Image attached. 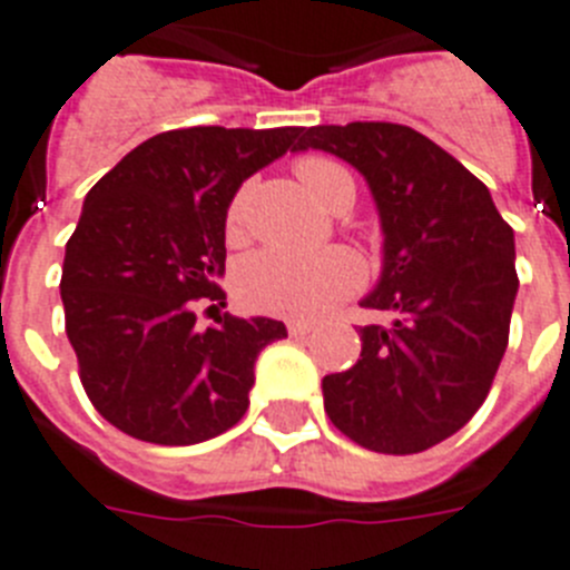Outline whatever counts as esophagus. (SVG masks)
<instances>
[{"label": "esophagus", "instance_id": "obj_1", "mask_svg": "<svg viewBox=\"0 0 570 570\" xmlns=\"http://www.w3.org/2000/svg\"><path fill=\"white\" fill-rule=\"evenodd\" d=\"M314 332V325L305 323V320H294V323H288V334L291 337H305V334Z\"/></svg>", "mask_w": 570, "mask_h": 570}]
</instances>
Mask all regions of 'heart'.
I'll return each instance as SVG.
<instances>
[{
  "mask_svg": "<svg viewBox=\"0 0 570 570\" xmlns=\"http://www.w3.org/2000/svg\"><path fill=\"white\" fill-rule=\"evenodd\" d=\"M296 178L308 189V196L325 210H332L340 198H354L352 175L340 164L320 155L296 160ZM247 189H238L227 204L225 233L236 242L245 230ZM363 262L345 247L294 256V253L262 250L253 253L236 267V291L242 303L265 314L311 320L352 296L363 285Z\"/></svg>",
  "mask_w": 570,
  "mask_h": 570,
  "instance_id": "heart-1",
  "label": "heart"
}]
</instances>
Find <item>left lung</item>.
<instances>
[{
  "label": "left lung",
  "instance_id": "8db88e82",
  "mask_svg": "<svg viewBox=\"0 0 570 570\" xmlns=\"http://www.w3.org/2000/svg\"><path fill=\"white\" fill-rule=\"evenodd\" d=\"M305 149L366 178L383 267L360 305L395 314L360 328L352 368L325 374V412L372 452L430 450L479 412L504 357L519 291L513 230L490 189L410 126H311L291 153Z\"/></svg>",
  "mask_w": 570,
  "mask_h": 570
}]
</instances>
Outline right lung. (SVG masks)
<instances>
[{
    "label": "right lung",
    "instance_id": "obj_1",
    "mask_svg": "<svg viewBox=\"0 0 570 570\" xmlns=\"http://www.w3.org/2000/svg\"><path fill=\"white\" fill-rule=\"evenodd\" d=\"M299 132L173 129L89 189L62 259L66 334L86 395L126 435L189 446L245 415L256 357L288 328L225 314L198 332L196 299L225 296L227 204Z\"/></svg>",
    "mask_w": 570,
    "mask_h": 570
}]
</instances>
